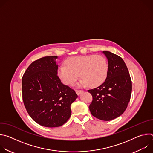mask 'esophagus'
Here are the masks:
<instances>
[{
  "mask_svg": "<svg viewBox=\"0 0 153 153\" xmlns=\"http://www.w3.org/2000/svg\"><path fill=\"white\" fill-rule=\"evenodd\" d=\"M76 93L77 94V95H80L83 92V90H76Z\"/></svg>",
  "mask_w": 153,
  "mask_h": 153,
  "instance_id": "obj_1",
  "label": "esophagus"
}]
</instances>
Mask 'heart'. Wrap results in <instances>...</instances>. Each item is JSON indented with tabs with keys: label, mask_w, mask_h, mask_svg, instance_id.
<instances>
[{
	"label": "heart",
	"mask_w": 153,
	"mask_h": 153,
	"mask_svg": "<svg viewBox=\"0 0 153 153\" xmlns=\"http://www.w3.org/2000/svg\"><path fill=\"white\" fill-rule=\"evenodd\" d=\"M108 65L105 57L101 55L78 56L68 58L65 65H60L57 75L66 85H73L79 77L80 84L96 87L106 79Z\"/></svg>",
	"instance_id": "b5f03b06"
}]
</instances>
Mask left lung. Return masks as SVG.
Listing matches in <instances>:
<instances>
[{
    "label": "left lung",
    "mask_w": 153,
    "mask_h": 153,
    "mask_svg": "<svg viewBox=\"0 0 153 153\" xmlns=\"http://www.w3.org/2000/svg\"><path fill=\"white\" fill-rule=\"evenodd\" d=\"M103 53L108 62V74L101 85L88 90L93 97L89 109L94 117L109 121L125 111L131 95L132 82L123 60L110 51Z\"/></svg>",
    "instance_id": "8db88e82"
}]
</instances>
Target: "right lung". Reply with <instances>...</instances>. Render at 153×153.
I'll return each instance as SVG.
<instances>
[{"instance_id": "add662e5", "label": "right lung", "mask_w": 153, "mask_h": 153, "mask_svg": "<svg viewBox=\"0 0 153 153\" xmlns=\"http://www.w3.org/2000/svg\"><path fill=\"white\" fill-rule=\"evenodd\" d=\"M57 56L34 61L22 77V99L30 116L46 127L62 126L70 119L75 91L63 85L57 76Z\"/></svg>"}]
</instances>
